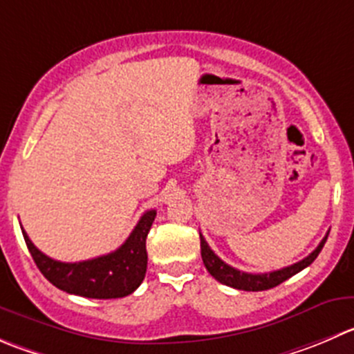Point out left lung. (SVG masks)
I'll use <instances>...</instances> for the list:
<instances>
[{"mask_svg": "<svg viewBox=\"0 0 354 354\" xmlns=\"http://www.w3.org/2000/svg\"><path fill=\"white\" fill-rule=\"evenodd\" d=\"M327 236L328 233L325 235V239L318 243V247L310 254V256L297 261V263L290 264V266H286V268L277 270V272H270V273H245L233 268V266L226 264L225 261L219 259V257L212 252V249L207 245V242H205V239L202 235H201V254L207 272L211 273L219 283H225V286L233 287V289H239V290H250V292H257V290L273 289V287L280 286V283L286 282V280L290 279L292 275L299 273L301 270H304L306 266H310V264L317 259L320 250L324 249L325 242H327Z\"/></svg>", "mask_w": 354, "mask_h": 354, "instance_id": "8db88e82", "label": "left lung"}]
</instances>
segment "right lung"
<instances>
[{
  "label": "right lung",
  "mask_w": 354,
  "mask_h": 354,
  "mask_svg": "<svg viewBox=\"0 0 354 354\" xmlns=\"http://www.w3.org/2000/svg\"><path fill=\"white\" fill-rule=\"evenodd\" d=\"M156 214L153 209L147 211L118 250L79 263L51 259L30 242L24 230L22 233L36 266L55 287L91 299H115L135 292L145 279L149 259L145 243Z\"/></svg>",
  "instance_id": "add662e5"
}]
</instances>
